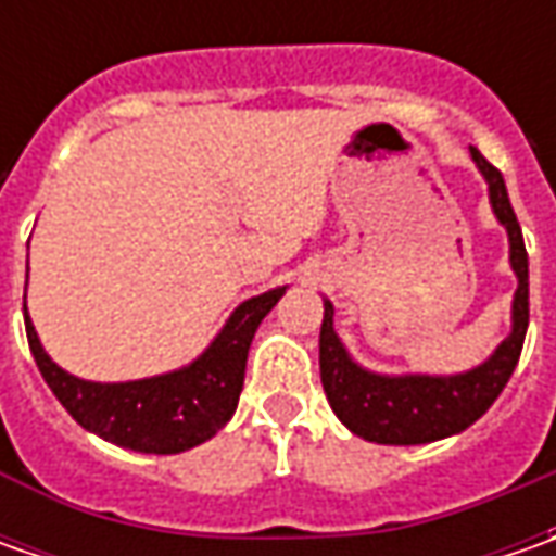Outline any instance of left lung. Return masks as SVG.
<instances>
[{"label":"left lung","mask_w":556,"mask_h":556,"mask_svg":"<svg viewBox=\"0 0 556 556\" xmlns=\"http://www.w3.org/2000/svg\"><path fill=\"white\" fill-rule=\"evenodd\" d=\"M470 154L489 182L495 216L510 235V266L520 278V288L514 296V331L485 365L458 377H380V374L362 371L346 355L343 343L333 333V306L325 303V321L318 340L321 387L337 417L355 437L368 442L420 445L467 430L498 399L523 353L526 328H529V256H526L523 231L507 198L502 173L477 148H470Z\"/></svg>","instance_id":"left-lung-1"}]
</instances>
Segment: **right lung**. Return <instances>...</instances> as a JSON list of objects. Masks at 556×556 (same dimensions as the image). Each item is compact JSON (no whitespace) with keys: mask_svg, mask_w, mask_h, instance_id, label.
<instances>
[{"mask_svg":"<svg viewBox=\"0 0 556 556\" xmlns=\"http://www.w3.org/2000/svg\"><path fill=\"white\" fill-rule=\"evenodd\" d=\"M281 296L285 288H275L238 306L223 333L194 365L132 383H92L61 371L39 346L27 309L24 321L39 371L79 427L132 452L176 455L216 437L235 415L244 387L250 340Z\"/></svg>","mask_w":556,"mask_h":556,"instance_id":"1","label":"right lung"}]
</instances>
